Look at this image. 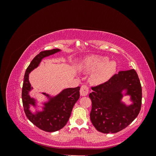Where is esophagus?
<instances>
[{
    "label": "esophagus",
    "mask_w": 156,
    "mask_h": 156,
    "mask_svg": "<svg viewBox=\"0 0 156 156\" xmlns=\"http://www.w3.org/2000/svg\"><path fill=\"white\" fill-rule=\"evenodd\" d=\"M88 91H89L88 87L87 85H85V84H84V85L81 86V89H80V94H81V95L82 96H85L88 94Z\"/></svg>",
    "instance_id": "34e87169"
}]
</instances>
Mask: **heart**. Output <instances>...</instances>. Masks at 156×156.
<instances>
[{"instance_id": "obj_1", "label": "heart", "mask_w": 156, "mask_h": 156, "mask_svg": "<svg viewBox=\"0 0 156 156\" xmlns=\"http://www.w3.org/2000/svg\"><path fill=\"white\" fill-rule=\"evenodd\" d=\"M81 68L87 72H94L90 77L94 84H99L105 81L115 72L116 64L108 61L106 56H90L84 58L81 62Z\"/></svg>"}]
</instances>
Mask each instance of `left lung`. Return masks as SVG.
<instances>
[{"label":"left lung","instance_id":"obj_1","mask_svg":"<svg viewBox=\"0 0 156 156\" xmlns=\"http://www.w3.org/2000/svg\"><path fill=\"white\" fill-rule=\"evenodd\" d=\"M130 95L132 105L127 106L121 100ZM90 117L93 126L103 133H115L128 126L138 116L142 103V88L134 69L120 71L107 81L92 87Z\"/></svg>","mask_w":156,"mask_h":156}]
</instances>
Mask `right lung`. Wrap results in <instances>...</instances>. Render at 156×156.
<instances>
[{"instance_id": "add662e5", "label": "right lung", "mask_w": 156, "mask_h": 156, "mask_svg": "<svg viewBox=\"0 0 156 156\" xmlns=\"http://www.w3.org/2000/svg\"><path fill=\"white\" fill-rule=\"evenodd\" d=\"M60 51L53 49L41 51L31 61L26 69L22 88V101L27 117L33 124L40 129L47 132L58 131L64 127L69 119L73 107L80 97V87L66 88L55 97L42 93L49 98L44 103L42 111H36L35 114L30 110V105L36 107V100L30 98L29 92L32 89L29 80V75L33 69L38 66L41 60L49 55Z\"/></svg>"}]
</instances>
